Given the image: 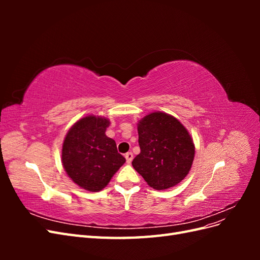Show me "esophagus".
<instances>
[{
  "instance_id": "obj_1",
  "label": "esophagus",
  "mask_w": 260,
  "mask_h": 260,
  "mask_svg": "<svg viewBox=\"0 0 260 260\" xmlns=\"http://www.w3.org/2000/svg\"><path fill=\"white\" fill-rule=\"evenodd\" d=\"M124 157H125V160H127V164H131V161L133 159V154L131 152H128L124 155Z\"/></svg>"
}]
</instances>
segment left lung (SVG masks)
<instances>
[{
  "label": "left lung",
  "mask_w": 260,
  "mask_h": 260,
  "mask_svg": "<svg viewBox=\"0 0 260 260\" xmlns=\"http://www.w3.org/2000/svg\"><path fill=\"white\" fill-rule=\"evenodd\" d=\"M141 152L132 166L155 190L177 185L190 171L195 146L190 133L177 118L156 112L138 123Z\"/></svg>",
  "instance_id": "1"
}]
</instances>
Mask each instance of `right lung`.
<instances>
[{"label":"right lung","instance_id":"add662e5","mask_svg":"<svg viewBox=\"0 0 260 260\" xmlns=\"http://www.w3.org/2000/svg\"><path fill=\"white\" fill-rule=\"evenodd\" d=\"M109 120L85 116L69 129L61 149V162L68 177L90 192H99L124 164L116 142L106 137Z\"/></svg>","mask_w":260,"mask_h":260}]
</instances>
